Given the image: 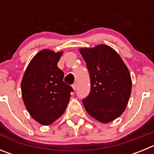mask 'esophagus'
I'll return each mask as SVG.
<instances>
[{"label":"esophagus","mask_w":154,"mask_h":154,"mask_svg":"<svg viewBox=\"0 0 154 154\" xmlns=\"http://www.w3.org/2000/svg\"><path fill=\"white\" fill-rule=\"evenodd\" d=\"M72 89H74L75 91V90H76V89H77V85H76V84H75V83L73 84V85H72Z\"/></svg>","instance_id":"obj_1"}]
</instances>
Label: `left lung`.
<instances>
[{"mask_svg":"<svg viewBox=\"0 0 154 154\" xmlns=\"http://www.w3.org/2000/svg\"><path fill=\"white\" fill-rule=\"evenodd\" d=\"M86 62L91 89L82 103L86 112L103 123L119 117L126 109L132 89L130 72L121 57L106 45L79 49Z\"/></svg>","mask_w":154,"mask_h":154,"instance_id":"1","label":"left lung"}]
</instances>
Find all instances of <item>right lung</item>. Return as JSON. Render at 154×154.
<instances>
[{
	"label": "right lung",
	"instance_id": "add662e5",
	"mask_svg": "<svg viewBox=\"0 0 154 154\" xmlns=\"http://www.w3.org/2000/svg\"><path fill=\"white\" fill-rule=\"evenodd\" d=\"M62 55V51L49 49L39 51L30 62L21 81V95L28 112L44 126L64 113L73 92L63 82V72L57 66Z\"/></svg>",
	"mask_w": 154,
	"mask_h": 154
}]
</instances>
